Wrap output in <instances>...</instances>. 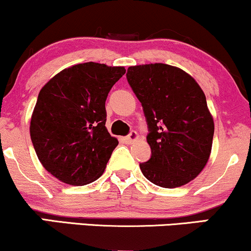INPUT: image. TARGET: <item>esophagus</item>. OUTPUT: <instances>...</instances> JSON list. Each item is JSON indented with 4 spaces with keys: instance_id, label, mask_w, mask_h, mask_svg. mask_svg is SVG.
Wrapping results in <instances>:
<instances>
[{
    "instance_id": "obj_1",
    "label": "esophagus",
    "mask_w": 251,
    "mask_h": 251,
    "mask_svg": "<svg viewBox=\"0 0 251 251\" xmlns=\"http://www.w3.org/2000/svg\"><path fill=\"white\" fill-rule=\"evenodd\" d=\"M124 140H125V143L127 144H133L134 142H137L138 140V133L135 131H132L127 137L124 138Z\"/></svg>"
}]
</instances>
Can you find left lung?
Listing matches in <instances>:
<instances>
[{"label":"left lung","mask_w":251,"mask_h":251,"mask_svg":"<svg viewBox=\"0 0 251 251\" xmlns=\"http://www.w3.org/2000/svg\"><path fill=\"white\" fill-rule=\"evenodd\" d=\"M127 81L142 102L152 155L140 170L166 189L194 180L208 163L215 124L203 89L190 74L165 63L131 66Z\"/></svg>","instance_id":"1"}]
</instances>
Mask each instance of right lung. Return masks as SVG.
<instances>
[{"label":"right lung","mask_w":251,"mask_h":251,"mask_svg":"<svg viewBox=\"0 0 251 251\" xmlns=\"http://www.w3.org/2000/svg\"><path fill=\"white\" fill-rule=\"evenodd\" d=\"M125 73L122 66L79 63L57 73L40 91L30 138L43 168L62 183L86 185L105 171L119 144L105 126V101Z\"/></svg>","instance_id":"1"}]
</instances>
